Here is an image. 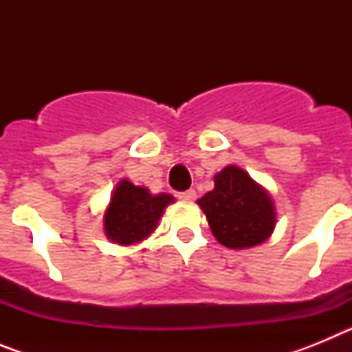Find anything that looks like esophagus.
Returning <instances> with one entry per match:
<instances>
[{
    "instance_id": "obj_1",
    "label": "esophagus",
    "mask_w": 352,
    "mask_h": 352,
    "mask_svg": "<svg viewBox=\"0 0 352 352\" xmlns=\"http://www.w3.org/2000/svg\"><path fill=\"white\" fill-rule=\"evenodd\" d=\"M178 197L183 199V201H194V199L197 197V194H195V190H185V192H179Z\"/></svg>"
}]
</instances>
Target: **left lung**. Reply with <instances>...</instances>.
<instances>
[{
  "label": "left lung",
  "mask_w": 352,
  "mask_h": 352,
  "mask_svg": "<svg viewBox=\"0 0 352 352\" xmlns=\"http://www.w3.org/2000/svg\"><path fill=\"white\" fill-rule=\"evenodd\" d=\"M211 232L229 248L256 247L275 229L270 195L245 170L229 166L214 176V188L197 201Z\"/></svg>",
  "instance_id": "1"
}]
</instances>
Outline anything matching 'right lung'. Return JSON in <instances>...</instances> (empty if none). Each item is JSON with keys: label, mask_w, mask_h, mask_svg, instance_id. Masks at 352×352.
<instances>
[{"label": "right lung", "mask_w": 352, "mask_h": 352, "mask_svg": "<svg viewBox=\"0 0 352 352\" xmlns=\"http://www.w3.org/2000/svg\"><path fill=\"white\" fill-rule=\"evenodd\" d=\"M173 201L170 195H151L148 188L121 179L104 214L105 234L120 245L138 243L157 229L162 213Z\"/></svg>", "instance_id": "add662e5"}]
</instances>
